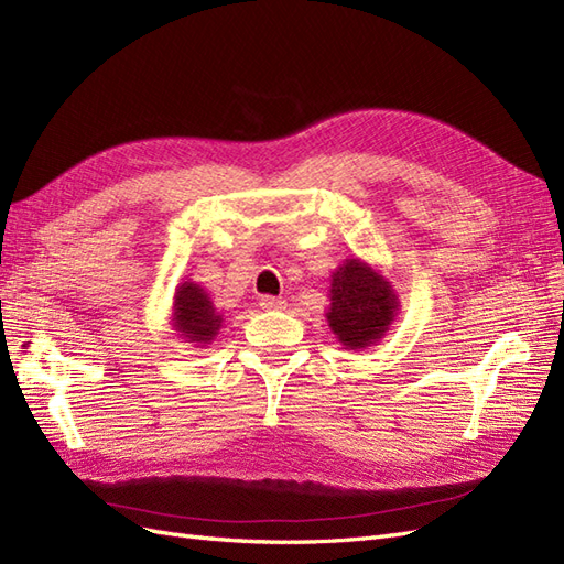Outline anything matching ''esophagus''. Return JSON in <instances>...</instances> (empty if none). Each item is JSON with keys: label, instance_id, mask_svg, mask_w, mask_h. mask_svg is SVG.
<instances>
[{"label": "esophagus", "instance_id": "obj_1", "mask_svg": "<svg viewBox=\"0 0 564 564\" xmlns=\"http://www.w3.org/2000/svg\"><path fill=\"white\" fill-rule=\"evenodd\" d=\"M259 305H261L263 311H282L286 303L282 299H275V296H261Z\"/></svg>", "mask_w": 564, "mask_h": 564}]
</instances>
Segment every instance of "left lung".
<instances>
[{
    "instance_id": "obj_1",
    "label": "left lung",
    "mask_w": 564,
    "mask_h": 564,
    "mask_svg": "<svg viewBox=\"0 0 564 564\" xmlns=\"http://www.w3.org/2000/svg\"><path fill=\"white\" fill-rule=\"evenodd\" d=\"M327 322L350 350L377 346L400 308L390 282L360 259H346L332 275Z\"/></svg>"
}]
</instances>
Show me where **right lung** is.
<instances>
[{
    "instance_id": "1",
    "label": "right lung",
    "mask_w": 564,
    "mask_h": 564,
    "mask_svg": "<svg viewBox=\"0 0 564 564\" xmlns=\"http://www.w3.org/2000/svg\"><path fill=\"white\" fill-rule=\"evenodd\" d=\"M224 315L216 311L209 294L195 282H181L176 286L172 324L178 338L187 344H212L216 338Z\"/></svg>"
}]
</instances>
